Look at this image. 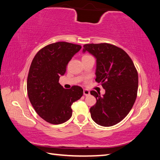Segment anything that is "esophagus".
Returning <instances> with one entry per match:
<instances>
[{
  "label": "esophagus",
  "instance_id": "esophagus-1",
  "mask_svg": "<svg viewBox=\"0 0 160 160\" xmlns=\"http://www.w3.org/2000/svg\"><path fill=\"white\" fill-rule=\"evenodd\" d=\"M83 94H84V95H85V96H88V95H90V91L88 90H83Z\"/></svg>",
  "mask_w": 160,
  "mask_h": 160
}]
</instances>
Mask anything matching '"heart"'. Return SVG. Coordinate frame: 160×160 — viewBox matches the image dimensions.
I'll list each match as a JSON object with an SVG mask.
<instances>
[{
  "label": "heart",
  "mask_w": 160,
  "mask_h": 160,
  "mask_svg": "<svg viewBox=\"0 0 160 160\" xmlns=\"http://www.w3.org/2000/svg\"><path fill=\"white\" fill-rule=\"evenodd\" d=\"M89 56H89V55H85V56H82V58H87V57H89Z\"/></svg>",
  "instance_id": "b5f03b06"
}]
</instances>
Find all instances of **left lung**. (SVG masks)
<instances>
[{"label":"left lung","instance_id":"8db88e82","mask_svg":"<svg viewBox=\"0 0 160 160\" xmlns=\"http://www.w3.org/2000/svg\"><path fill=\"white\" fill-rule=\"evenodd\" d=\"M96 58V79L105 90L102 96L94 90L97 99L90 109L96 123L109 127L116 125L128 115L136 99L138 75L133 62L126 51L114 45L89 44L83 46Z\"/></svg>","mask_w":160,"mask_h":160}]
</instances>
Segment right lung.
<instances>
[{
	"instance_id": "1",
	"label": "right lung",
	"mask_w": 160,
	"mask_h": 160,
	"mask_svg": "<svg viewBox=\"0 0 160 160\" xmlns=\"http://www.w3.org/2000/svg\"><path fill=\"white\" fill-rule=\"evenodd\" d=\"M81 48L71 43H53L38 51L32 60L27 83L28 97L35 112L48 123L61 124L70 119L72 104L82 96L81 87L66 90L58 82Z\"/></svg>"
}]
</instances>
